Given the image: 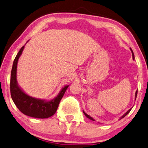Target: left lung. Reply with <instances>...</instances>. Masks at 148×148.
Segmentation results:
<instances>
[{
  "label": "left lung",
  "instance_id": "left-lung-1",
  "mask_svg": "<svg viewBox=\"0 0 148 148\" xmlns=\"http://www.w3.org/2000/svg\"><path fill=\"white\" fill-rule=\"evenodd\" d=\"M130 50H131V51H132V57H133V59H134V52H133V51H132V49H131L130 48ZM137 90L136 92V97H137ZM132 110V108H130V110H128L127 111V112L125 113L124 114H123V115L122 116H121L120 117V120H121V119H123V118H124L125 116L126 115H127V114H129V112H130V110ZM83 113H84V114H85V116H86L87 118H88V119H89L90 120H92V121H95L94 120V119H92V118L91 116H90L89 115H88V114L86 113H85L84 112V111H83Z\"/></svg>",
  "mask_w": 148,
  "mask_h": 148
}]
</instances>
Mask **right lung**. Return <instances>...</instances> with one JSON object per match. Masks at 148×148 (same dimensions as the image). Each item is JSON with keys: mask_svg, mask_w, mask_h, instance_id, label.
<instances>
[{"mask_svg": "<svg viewBox=\"0 0 148 148\" xmlns=\"http://www.w3.org/2000/svg\"><path fill=\"white\" fill-rule=\"evenodd\" d=\"M24 47L25 45L21 48L13 62L10 82V90L12 99L19 110L25 115L37 119H47L54 115L56 112L60 101L69 85L64 86L57 97L49 101L36 99L25 94L18 86L16 80L18 59L22 54Z\"/></svg>", "mask_w": 148, "mask_h": 148, "instance_id": "1", "label": "right lung"}]
</instances>
